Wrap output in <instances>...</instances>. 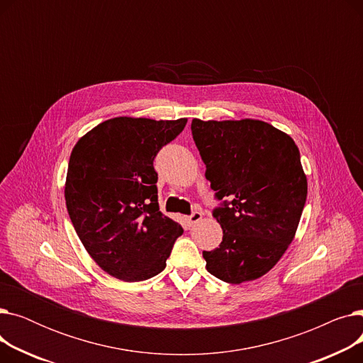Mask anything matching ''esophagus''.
<instances>
[{
    "label": "esophagus",
    "mask_w": 363,
    "mask_h": 363,
    "mask_svg": "<svg viewBox=\"0 0 363 363\" xmlns=\"http://www.w3.org/2000/svg\"><path fill=\"white\" fill-rule=\"evenodd\" d=\"M201 218H203V213H201V212H199V211H194L191 215H189V216L186 218V220H188V223H189V225H194V223L200 222V220H201Z\"/></svg>",
    "instance_id": "34e87169"
}]
</instances>
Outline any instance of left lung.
<instances>
[{
	"instance_id": "1",
	"label": "left lung",
	"mask_w": 363,
	"mask_h": 363,
	"mask_svg": "<svg viewBox=\"0 0 363 363\" xmlns=\"http://www.w3.org/2000/svg\"><path fill=\"white\" fill-rule=\"evenodd\" d=\"M194 143L215 199L223 237L203 252L213 277L241 284L269 272L291 244L308 196L300 152L272 125L193 119Z\"/></svg>"
}]
</instances>
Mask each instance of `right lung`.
I'll return each mask as SVG.
<instances>
[{"label":"right lung","mask_w":363,"mask_h":363,"mask_svg":"<svg viewBox=\"0 0 363 363\" xmlns=\"http://www.w3.org/2000/svg\"><path fill=\"white\" fill-rule=\"evenodd\" d=\"M186 119L114 118L72 150L65 197L74 231L108 275L137 282L156 277L184 230L160 212L157 152Z\"/></svg>","instance_id":"obj_1"}]
</instances>
